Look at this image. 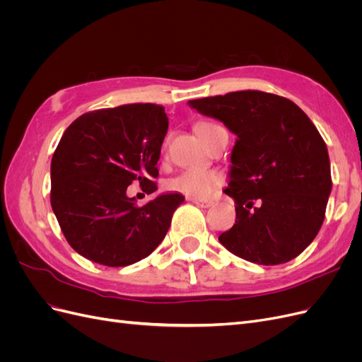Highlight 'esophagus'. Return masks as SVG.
Listing matches in <instances>:
<instances>
[{
	"label": "esophagus",
	"instance_id": "obj_1",
	"mask_svg": "<svg viewBox=\"0 0 362 362\" xmlns=\"http://www.w3.org/2000/svg\"><path fill=\"white\" fill-rule=\"evenodd\" d=\"M192 202L193 204H196L198 206H201V208H210L211 205H213V201H210V199H199V198H192Z\"/></svg>",
	"mask_w": 362,
	"mask_h": 362
}]
</instances>
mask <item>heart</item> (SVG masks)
<instances>
[{"label": "heart", "instance_id": "obj_1", "mask_svg": "<svg viewBox=\"0 0 362 362\" xmlns=\"http://www.w3.org/2000/svg\"><path fill=\"white\" fill-rule=\"evenodd\" d=\"M213 124H199L196 127V133H201L202 129L211 127ZM223 182V178L214 170L201 169V168H190L185 169L177 177L169 181V189L184 193L193 198H206L210 196L218 185Z\"/></svg>", "mask_w": 362, "mask_h": 362}]
</instances>
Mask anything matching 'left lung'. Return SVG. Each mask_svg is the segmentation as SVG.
<instances>
[{"mask_svg": "<svg viewBox=\"0 0 362 362\" xmlns=\"http://www.w3.org/2000/svg\"><path fill=\"white\" fill-rule=\"evenodd\" d=\"M237 136L228 187L235 223L218 235L229 252L275 266L305 250L323 223L332 190L327 148L293 101L259 90L187 103Z\"/></svg>", "mask_w": 362, "mask_h": 362, "instance_id": "left-lung-1", "label": "left lung"}]
</instances>
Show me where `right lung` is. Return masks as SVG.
Listing matches in <instances>:
<instances>
[{"instance_id": "right-lung-1", "label": "right lung", "mask_w": 362, "mask_h": 362, "mask_svg": "<svg viewBox=\"0 0 362 362\" xmlns=\"http://www.w3.org/2000/svg\"><path fill=\"white\" fill-rule=\"evenodd\" d=\"M169 119L156 104L103 108L75 119L51 160V206L68 243L108 267L134 264L166 235L178 192L137 206L131 182L157 190V163Z\"/></svg>"}]
</instances>
